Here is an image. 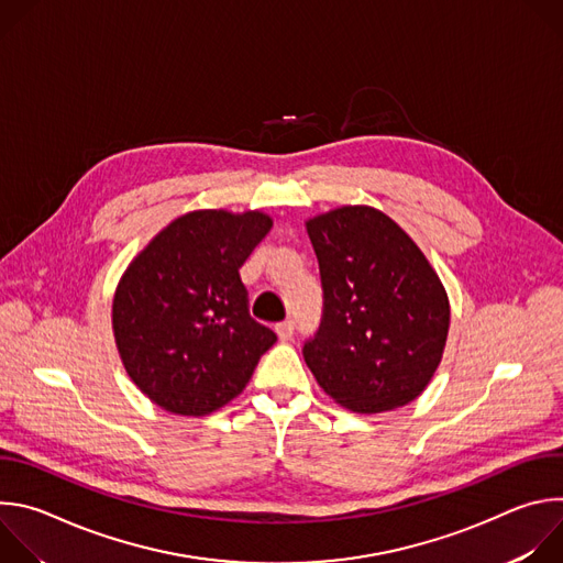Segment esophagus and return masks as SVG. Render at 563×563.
I'll use <instances>...</instances> for the list:
<instances>
[{"label":"esophagus","instance_id":"34e87169","mask_svg":"<svg viewBox=\"0 0 563 563\" xmlns=\"http://www.w3.org/2000/svg\"><path fill=\"white\" fill-rule=\"evenodd\" d=\"M276 334H278V339H280L283 343L291 341V336H294V323H291V320H285V323H278V325H276Z\"/></svg>","mask_w":563,"mask_h":563}]
</instances>
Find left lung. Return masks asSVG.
Masks as SVG:
<instances>
[{"instance_id":"left-lung-1","label":"left lung","mask_w":563,"mask_h":563,"mask_svg":"<svg viewBox=\"0 0 563 563\" xmlns=\"http://www.w3.org/2000/svg\"><path fill=\"white\" fill-rule=\"evenodd\" d=\"M323 283V323L302 356L358 415L408 406L432 380L450 330L445 287L389 216L345 205L305 222Z\"/></svg>"}]
</instances>
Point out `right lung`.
<instances>
[{
  "label": "right lung",
  "instance_id": "add662e5",
  "mask_svg": "<svg viewBox=\"0 0 563 563\" xmlns=\"http://www.w3.org/2000/svg\"><path fill=\"white\" fill-rule=\"evenodd\" d=\"M265 211L198 209L129 263L113 336L135 387L172 415L205 417L243 391L276 334L256 323L238 269L267 235Z\"/></svg>",
  "mask_w": 563,
  "mask_h": 563
}]
</instances>
